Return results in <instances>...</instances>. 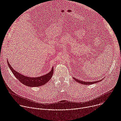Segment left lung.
I'll list each match as a JSON object with an SVG mask.
<instances>
[{"label":"left lung","instance_id":"1","mask_svg":"<svg viewBox=\"0 0 121 121\" xmlns=\"http://www.w3.org/2000/svg\"><path fill=\"white\" fill-rule=\"evenodd\" d=\"M74 79L78 82L79 83H80V84H84V85H90V84H94V83H97V82H99V81H101V80H99V81H93V82H86V81H81L80 80H78L75 78H74Z\"/></svg>","mask_w":121,"mask_h":121}]
</instances>
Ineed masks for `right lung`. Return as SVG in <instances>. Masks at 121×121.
Returning a JSON list of instances; mask_svg holds the SVG:
<instances>
[{
	"label": "right lung",
	"mask_w": 121,
	"mask_h": 121,
	"mask_svg": "<svg viewBox=\"0 0 121 121\" xmlns=\"http://www.w3.org/2000/svg\"><path fill=\"white\" fill-rule=\"evenodd\" d=\"M8 64L15 77L22 83L30 87H39V86H41L45 84L51 78L54 73V67H53L51 71L49 73L44 76H42L41 77L37 78L28 77L20 74L18 72H17L15 70H14L13 68L10 65L8 61Z\"/></svg>",
	"instance_id": "add662e5"
}]
</instances>
